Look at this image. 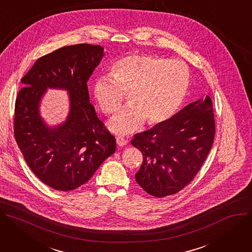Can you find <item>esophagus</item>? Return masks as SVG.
<instances>
[{
  "label": "esophagus",
  "instance_id": "obj_1",
  "mask_svg": "<svg viewBox=\"0 0 252 252\" xmlns=\"http://www.w3.org/2000/svg\"><path fill=\"white\" fill-rule=\"evenodd\" d=\"M116 142H117L118 146H125L128 143V140H126V139L123 137H117Z\"/></svg>",
  "mask_w": 252,
  "mask_h": 252
}]
</instances>
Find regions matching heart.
Returning a JSON list of instances; mask_svg holds the SVG:
<instances>
[{"mask_svg": "<svg viewBox=\"0 0 252 252\" xmlns=\"http://www.w3.org/2000/svg\"><path fill=\"white\" fill-rule=\"evenodd\" d=\"M113 77H100L93 86L94 97L107 116L121 107L128 95V107L109 123L118 135H129L144 122L154 127L168 122L183 105L190 86L188 66L178 60L156 55L134 54L117 60L111 67Z\"/></svg>", "mask_w": 252, "mask_h": 252, "instance_id": "1", "label": "heart"}]
</instances>
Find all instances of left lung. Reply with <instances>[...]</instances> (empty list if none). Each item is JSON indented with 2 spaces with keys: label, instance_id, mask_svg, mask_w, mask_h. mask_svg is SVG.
<instances>
[{
  "label": "left lung",
  "instance_id": "1",
  "mask_svg": "<svg viewBox=\"0 0 252 252\" xmlns=\"http://www.w3.org/2000/svg\"><path fill=\"white\" fill-rule=\"evenodd\" d=\"M211 98L206 95L184 107L168 122L134 135L131 144L143 162L137 183L154 197L176 194L199 172L214 140Z\"/></svg>",
  "mask_w": 252,
  "mask_h": 252
}]
</instances>
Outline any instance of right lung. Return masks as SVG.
<instances>
[{
	"label": "right lung",
	"mask_w": 252,
	"mask_h": 252,
	"mask_svg": "<svg viewBox=\"0 0 252 252\" xmlns=\"http://www.w3.org/2000/svg\"><path fill=\"white\" fill-rule=\"evenodd\" d=\"M98 45L62 47L39 58L21 79L15 103L14 136L33 173L59 191L74 190L90 180L116 150L115 137L89 102L87 81L103 57ZM48 87L69 91L71 110L65 124L47 127L37 107Z\"/></svg>",
	"instance_id": "add662e5"
}]
</instances>
